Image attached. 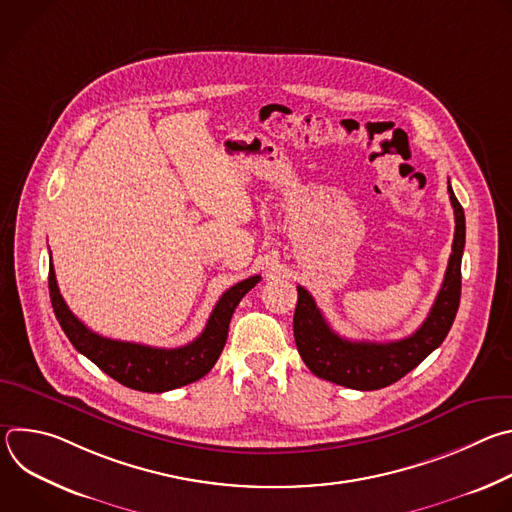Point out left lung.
<instances>
[{
	"instance_id": "8db88e82",
	"label": "left lung",
	"mask_w": 512,
	"mask_h": 512,
	"mask_svg": "<svg viewBox=\"0 0 512 512\" xmlns=\"http://www.w3.org/2000/svg\"><path fill=\"white\" fill-rule=\"evenodd\" d=\"M448 192L456 218L452 255L440 294H437L425 322L411 336L395 342L346 340L328 326L310 291L298 285L294 338L306 367L316 377L358 391L383 389L413 371L425 356L444 342L460 306L462 253L466 243L464 208L450 182Z\"/></svg>"
}]
</instances>
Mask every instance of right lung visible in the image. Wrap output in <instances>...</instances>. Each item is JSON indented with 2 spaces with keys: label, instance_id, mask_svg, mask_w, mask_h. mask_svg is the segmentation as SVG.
<instances>
[{
  "label": "right lung",
  "instance_id": "1",
  "mask_svg": "<svg viewBox=\"0 0 512 512\" xmlns=\"http://www.w3.org/2000/svg\"><path fill=\"white\" fill-rule=\"evenodd\" d=\"M259 279L261 275H253L227 289L221 300L216 302L206 328L196 340L180 348H154L135 342L111 340L89 330L62 300L52 263L48 269L50 302L56 320L72 346L93 360L103 373L117 383L143 393H164L202 379L214 367V362L225 348L235 308L247 291L259 283Z\"/></svg>",
  "mask_w": 512,
  "mask_h": 512
}]
</instances>
